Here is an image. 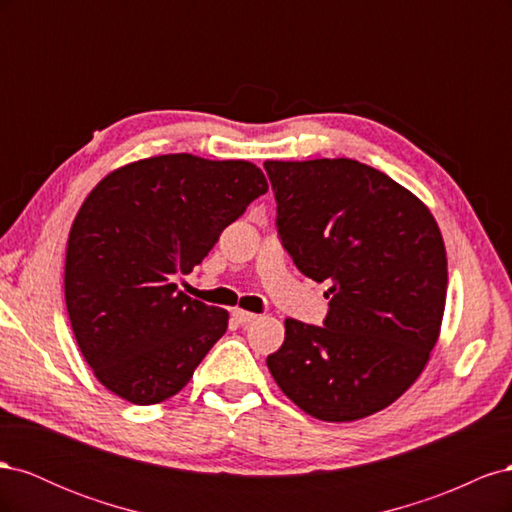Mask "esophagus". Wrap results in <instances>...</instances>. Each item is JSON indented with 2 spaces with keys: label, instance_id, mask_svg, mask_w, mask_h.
Masks as SVG:
<instances>
[{
  "label": "esophagus",
  "instance_id": "esophagus-1",
  "mask_svg": "<svg viewBox=\"0 0 512 512\" xmlns=\"http://www.w3.org/2000/svg\"><path fill=\"white\" fill-rule=\"evenodd\" d=\"M232 318H235L237 324H250V322H254L258 316L252 314V312H245V309L235 307V309H232Z\"/></svg>",
  "mask_w": 512,
  "mask_h": 512
}]
</instances>
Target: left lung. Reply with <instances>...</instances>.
Returning a JSON list of instances; mask_svg holds the SVG:
<instances>
[{
	"label": "left lung",
	"mask_w": 512,
	"mask_h": 512,
	"mask_svg": "<svg viewBox=\"0 0 512 512\" xmlns=\"http://www.w3.org/2000/svg\"><path fill=\"white\" fill-rule=\"evenodd\" d=\"M277 232L297 269L331 282L324 327L286 318L273 380L305 414L359 421L421 376L446 303V250L423 200L348 158L267 160Z\"/></svg>",
	"instance_id": "8db88e82"
}]
</instances>
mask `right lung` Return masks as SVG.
<instances>
[{
    "label": "right lung",
    "mask_w": 512,
    "mask_h": 512,
    "mask_svg": "<svg viewBox=\"0 0 512 512\" xmlns=\"http://www.w3.org/2000/svg\"><path fill=\"white\" fill-rule=\"evenodd\" d=\"M269 183L245 160L168 153L108 173L72 222L64 290L76 344L102 386L136 406L177 395L228 312L177 290Z\"/></svg>",
    "instance_id": "add662e5"
}]
</instances>
